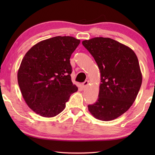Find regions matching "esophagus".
Instances as JSON below:
<instances>
[{
  "instance_id": "1",
  "label": "esophagus",
  "mask_w": 155,
  "mask_h": 155,
  "mask_svg": "<svg viewBox=\"0 0 155 155\" xmlns=\"http://www.w3.org/2000/svg\"><path fill=\"white\" fill-rule=\"evenodd\" d=\"M88 83H89V81H85L84 83L82 84V87H83V88H85V87H87V86H88Z\"/></svg>"
}]
</instances>
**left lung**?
Here are the masks:
<instances>
[{"label": "left lung", "instance_id": "obj_1", "mask_svg": "<svg viewBox=\"0 0 155 155\" xmlns=\"http://www.w3.org/2000/svg\"><path fill=\"white\" fill-rule=\"evenodd\" d=\"M82 43L101 72L98 98L88 105V110L98 120H114L129 109L140 90L143 77L137 55L130 48L110 38L95 37Z\"/></svg>", "mask_w": 155, "mask_h": 155}]
</instances>
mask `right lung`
<instances>
[{
    "instance_id": "1",
    "label": "right lung",
    "mask_w": 155,
    "mask_h": 155,
    "mask_svg": "<svg viewBox=\"0 0 155 155\" xmlns=\"http://www.w3.org/2000/svg\"><path fill=\"white\" fill-rule=\"evenodd\" d=\"M80 42L68 36L46 39L22 58L18 86L28 107L40 116H57L64 109L71 94L77 91L71 81L70 58Z\"/></svg>"
}]
</instances>
